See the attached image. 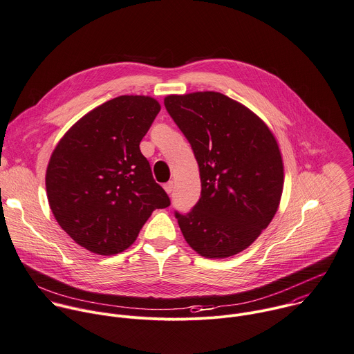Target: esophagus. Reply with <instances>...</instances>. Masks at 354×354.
Here are the masks:
<instances>
[{
	"label": "esophagus",
	"instance_id": "1",
	"mask_svg": "<svg viewBox=\"0 0 354 354\" xmlns=\"http://www.w3.org/2000/svg\"><path fill=\"white\" fill-rule=\"evenodd\" d=\"M164 189H165L167 193H172V192H174V182H172V180L167 182V183L164 185Z\"/></svg>",
	"mask_w": 354,
	"mask_h": 354
}]
</instances>
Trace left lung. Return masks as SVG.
<instances>
[{
	"label": "left lung",
	"mask_w": 354,
	"mask_h": 354,
	"mask_svg": "<svg viewBox=\"0 0 354 354\" xmlns=\"http://www.w3.org/2000/svg\"><path fill=\"white\" fill-rule=\"evenodd\" d=\"M164 105L200 172L198 201L186 214L175 211L186 242L207 259L243 252L270 225L282 196L274 135L249 108L216 91L168 95Z\"/></svg>",
	"instance_id": "1"
}]
</instances>
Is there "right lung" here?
<instances>
[{
	"label": "right lung",
	"instance_id": "1",
	"mask_svg": "<svg viewBox=\"0 0 354 354\" xmlns=\"http://www.w3.org/2000/svg\"><path fill=\"white\" fill-rule=\"evenodd\" d=\"M160 109L151 97L112 98L55 147L46 174L48 203L59 226L88 252L127 250L151 212L171 204L139 147Z\"/></svg>",
	"mask_w": 354,
	"mask_h": 354
}]
</instances>
